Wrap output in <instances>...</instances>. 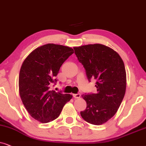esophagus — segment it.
Returning a JSON list of instances; mask_svg holds the SVG:
<instances>
[{"instance_id":"1","label":"esophagus","mask_w":146,"mask_h":146,"mask_svg":"<svg viewBox=\"0 0 146 146\" xmlns=\"http://www.w3.org/2000/svg\"><path fill=\"white\" fill-rule=\"evenodd\" d=\"M73 98L75 99H79L81 98V94L80 93H77V94H73Z\"/></svg>"}]
</instances>
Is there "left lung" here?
<instances>
[{
  "label": "left lung",
  "instance_id": "obj_1",
  "mask_svg": "<svg viewBox=\"0 0 146 146\" xmlns=\"http://www.w3.org/2000/svg\"><path fill=\"white\" fill-rule=\"evenodd\" d=\"M84 67L88 80H97V93L83 94L87 108L81 111L83 119L93 125H102L117 111L126 89V72L119 54L102 44L73 47Z\"/></svg>",
  "mask_w": 146,
  "mask_h": 146
}]
</instances>
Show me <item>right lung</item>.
<instances>
[{
  "label": "right lung",
  "mask_w": 146,
  "mask_h": 146,
  "mask_svg": "<svg viewBox=\"0 0 146 146\" xmlns=\"http://www.w3.org/2000/svg\"><path fill=\"white\" fill-rule=\"evenodd\" d=\"M74 53L67 46L48 43L33 50L21 67L19 88L21 100L32 117L48 123L59 117L72 95L50 91L64 62Z\"/></svg>",
  "instance_id": "add662e5"
}]
</instances>
